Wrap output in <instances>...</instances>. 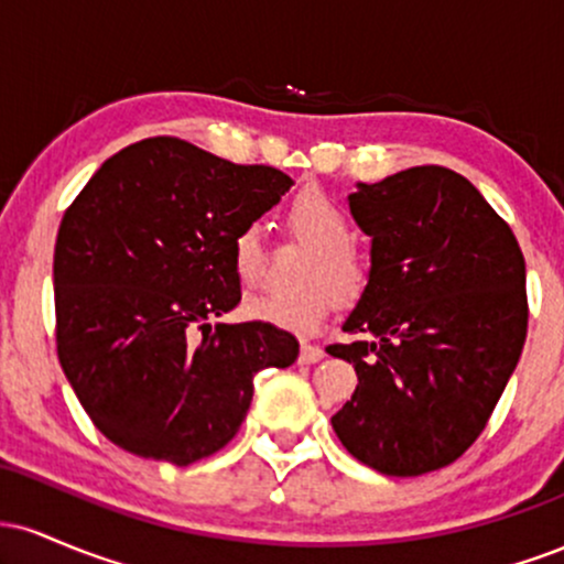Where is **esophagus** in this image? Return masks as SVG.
<instances>
[{
  "instance_id": "1",
  "label": "esophagus",
  "mask_w": 564,
  "mask_h": 564,
  "mask_svg": "<svg viewBox=\"0 0 564 564\" xmlns=\"http://www.w3.org/2000/svg\"><path fill=\"white\" fill-rule=\"evenodd\" d=\"M323 349L315 347V345H302L300 349V364H318V360H323Z\"/></svg>"
}]
</instances>
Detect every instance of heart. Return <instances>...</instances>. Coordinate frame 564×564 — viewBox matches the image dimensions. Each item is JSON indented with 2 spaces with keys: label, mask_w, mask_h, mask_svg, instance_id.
<instances>
[{
  "label": "heart",
  "mask_w": 564,
  "mask_h": 564,
  "mask_svg": "<svg viewBox=\"0 0 564 564\" xmlns=\"http://www.w3.org/2000/svg\"><path fill=\"white\" fill-rule=\"evenodd\" d=\"M289 225L302 241L315 246V257L304 273L302 294H262L243 302L249 321L270 323L294 334H313L334 307V294L355 300L366 289L368 264L349 246L352 223L347 212L321 187H304L291 198L286 209ZM230 268L243 289L260 283L264 273V246L260 225H243L230 241Z\"/></svg>",
  "instance_id": "heart-1"
}]
</instances>
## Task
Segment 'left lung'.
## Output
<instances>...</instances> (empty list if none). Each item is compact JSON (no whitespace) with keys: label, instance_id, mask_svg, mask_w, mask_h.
I'll list each match as a JSON object with an SVG mask.
<instances>
[{"label":"left lung","instance_id":"8db88e82","mask_svg":"<svg viewBox=\"0 0 564 564\" xmlns=\"http://www.w3.org/2000/svg\"><path fill=\"white\" fill-rule=\"evenodd\" d=\"M349 215L371 270L326 352L358 373L332 416L366 467L416 477L456 462L488 424L528 334L525 260L482 193L445 166L358 183Z\"/></svg>","mask_w":564,"mask_h":564}]
</instances>
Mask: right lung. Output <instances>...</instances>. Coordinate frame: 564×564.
Segmentation results:
<instances>
[{
  "label": "right lung",
  "instance_id": "add662e5",
  "mask_svg": "<svg viewBox=\"0 0 564 564\" xmlns=\"http://www.w3.org/2000/svg\"><path fill=\"white\" fill-rule=\"evenodd\" d=\"M294 180L177 138L134 142L93 174L55 243L57 358L97 430L177 467L236 437L254 373L300 341L270 323H217L241 302L230 241Z\"/></svg>",
  "mask_w": 564,
  "mask_h": 564
}]
</instances>
